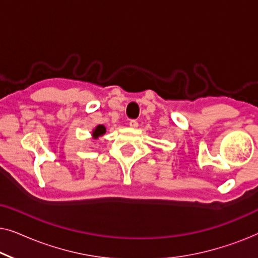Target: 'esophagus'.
Instances as JSON below:
<instances>
[{
  "label": "esophagus",
  "mask_w": 258,
  "mask_h": 258,
  "mask_svg": "<svg viewBox=\"0 0 258 258\" xmlns=\"http://www.w3.org/2000/svg\"><path fill=\"white\" fill-rule=\"evenodd\" d=\"M129 125H130V128L135 129V128H137V126H139V123H137V121H135V119H132V121L129 122Z\"/></svg>",
  "instance_id": "34e87169"
}]
</instances>
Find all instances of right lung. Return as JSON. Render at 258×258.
Returning a JSON list of instances; mask_svg holds the SVG:
<instances>
[{"mask_svg": "<svg viewBox=\"0 0 258 258\" xmlns=\"http://www.w3.org/2000/svg\"><path fill=\"white\" fill-rule=\"evenodd\" d=\"M105 132H107L105 126L103 124H100V125L95 126V129H93V134H91V135H93L94 140H97L100 136H103Z\"/></svg>", "mask_w": 258, "mask_h": 258, "instance_id": "add662e5", "label": "right lung"}]
</instances>
